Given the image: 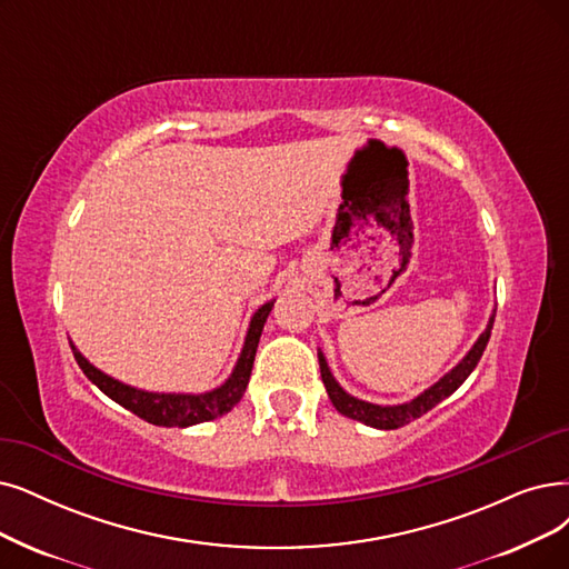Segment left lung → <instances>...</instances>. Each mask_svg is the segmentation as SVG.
I'll use <instances>...</instances> for the list:
<instances>
[{
    "label": "left lung",
    "mask_w": 569,
    "mask_h": 569,
    "mask_svg": "<svg viewBox=\"0 0 569 569\" xmlns=\"http://www.w3.org/2000/svg\"><path fill=\"white\" fill-rule=\"evenodd\" d=\"M492 322H495V315H490V322L486 327V331L476 340L473 348L465 355V359L458 363L456 369L448 371L439 382L431 385L429 390H425L422 395H418L416 399L406 401V403H397V406H380V403H371V401H361L352 395H348L340 385L336 382V378L329 371V363L325 359L322 352H317L320 357V371H322V382L329 392L331 403L336 406L338 413H343L346 418L359 420L369 427L376 429H399L408 422H413L416 418L425 416L427 411H431L439 401H443L446 397H450L456 392L460 385L469 378V373L476 369V363H479L488 340H490V331H492Z\"/></svg>",
    "instance_id": "1"
}]
</instances>
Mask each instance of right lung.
I'll use <instances>...</instances> for the list:
<instances>
[{"label":"right lung","mask_w":569,"mask_h":569,"mask_svg":"<svg viewBox=\"0 0 569 569\" xmlns=\"http://www.w3.org/2000/svg\"><path fill=\"white\" fill-rule=\"evenodd\" d=\"M272 303L268 301L263 303L254 317L249 322L247 336H244V346L242 352L238 357V363L233 373L229 376L223 385L219 388L202 392V395H168V392H147V390H138L130 388V385L111 378L107 373H102L100 369H96L70 340L74 359L81 367V371L86 373V378L98 385V388L117 403H121L123 408H128L130 413H134L138 418L158 425V427H191L198 422H208L214 418H221L223 413H229L231 408L242 399L249 376H252V367H254V355L259 348V338L263 331V325L268 320V315L272 310Z\"/></svg>","instance_id":"right-lung-1"}]
</instances>
